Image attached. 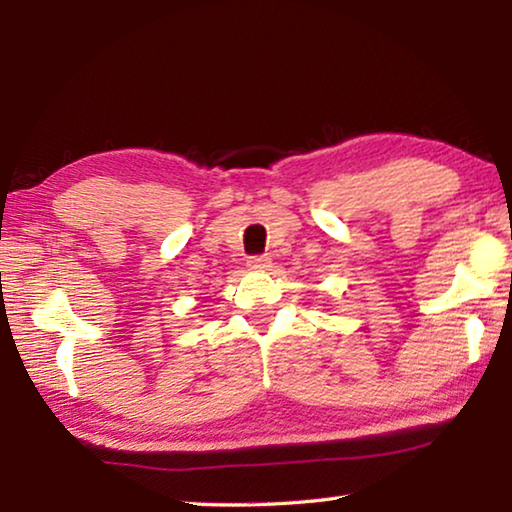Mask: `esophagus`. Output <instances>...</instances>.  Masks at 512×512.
<instances>
[{
    "label": "esophagus",
    "mask_w": 512,
    "mask_h": 512,
    "mask_svg": "<svg viewBox=\"0 0 512 512\" xmlns=\"http://www.w3.org/2000/svg\"><path fill=\"white\" fill-rule=\"evenodd\" d=\"M246 266H248V268H253V271H266V268L271 266V257H266V255H255V257H248Z\"/></svg>",
    "instance_id": "1"
}]
</instances>
